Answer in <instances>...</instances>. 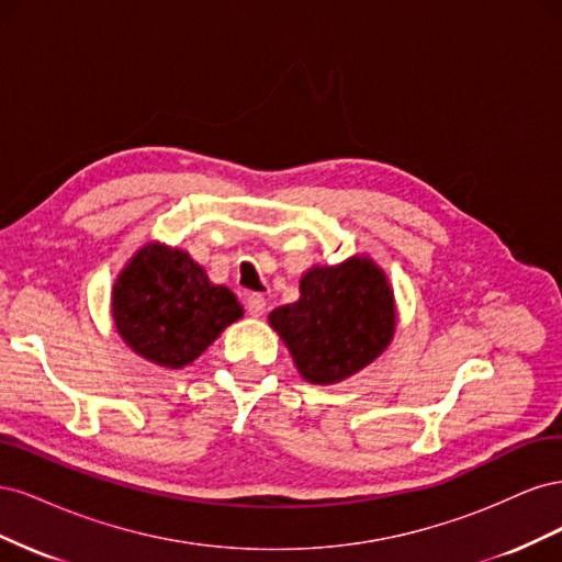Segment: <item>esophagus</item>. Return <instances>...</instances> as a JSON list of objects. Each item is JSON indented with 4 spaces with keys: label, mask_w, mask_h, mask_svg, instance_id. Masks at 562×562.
Returning <instances> with one entry per match:
<instances>
[{
    "label": "esophagus",
    "mask_w": 562,
    "mask_h": 562,
    "mask_svg": "<svg viewBox=\"0 0 562 562\" xmlns=\"http://www.w3.org/2000/svg\"><path fill=\"white\" fill-rule=\"evenodd\" d=\"M246 310L250 316H262L267 312V300L260 293H250L246 297Z\"/></svg>",
    "instance_id": "34e87169"
}]
</instances>
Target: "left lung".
<instances>
[{
	"instance_id": "8db88e82",
	"label": "left lung",
	"mask_w": 562,
	"mask_h": 562,
	"mask_svg": "<svg viewBox=\"0 0 562 562\" xmlns=\"http://www.w3.org/2000/svg\"><path fill=\"white\" fill-rule=\"evenodd\" d=\"M312 384H333L375 361L396 328L394 295L382 271L353 258L316 267L300 281V300L269 314Z\"/></svg>"
}]
</instances>
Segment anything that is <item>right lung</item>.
<instances>
[{
    "mask_svg": "<svg viewBox=\"0 0 562 562\" xmlns=\"http://www.w3.org/2000/svg\"><path fill=\"white\" fill-rule=\"evenodd\" d=\"M241 314L229 288L213 285L190 255L157 244L135 255L112 293L119 335L166 368L192 363Z\"/></svg>",
    "mask_w": 562,
    "mask_h": 562,
    "instance_id": "obj_1",
    "label": "right lung"
}]
</instances>
